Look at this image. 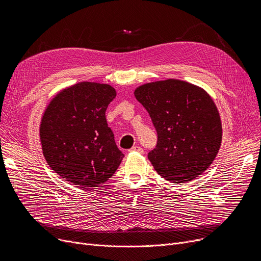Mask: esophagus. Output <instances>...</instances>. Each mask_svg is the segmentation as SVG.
Wrapping results in <instances>:
<instances>
[{"mask_svg":"<svg viewBox=\"0 0 261 261\" xmlns=\"http://www.w3.org/2000/svg\"><path fill=\"white\" fill-rule=\"evenodd\" d=\"M130 151H136V152L143 153V152H144V150H143V148H142V147H140V146H133V147L130 149Z\"/></svg>","mask_w":261,"mask_h":261,"instance_id":"1","label":"esophagus"}]
</instances>
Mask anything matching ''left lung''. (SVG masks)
I'll return each mask as SVG.
<instances>
[{"instance_id":"obj_1","label":"left lung","mask_w":261,"mask_h":261,"mask_svg":"<svg viewBox=\"0 0 261 261\" xmlns=\"http://www.w3.org/2000/svg\"><path fill=\"white\" fill-rule=\"evenodd\" d=\"M134 96L158 132L156 147L148 159L162 177L185 183L211 166L221 146L222 125L206 91L187 81L166 79L136 88Z\"/></svg>"}]
</instances>
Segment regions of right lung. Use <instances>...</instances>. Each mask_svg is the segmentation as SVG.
<instances>
[{
  "label": "right lung",
  "instance_id": "add662e5",
  "mask_svg": "<svg viewBox=\"0 0 261 261\" xmlns=\"http://www.w3.org/2000/svg\"><path fill=\"white\" fill-rule=\"evenodd\" d=\"M115 96L110 85L78 82L55 96L41 119L40 141L47 164L79 188L107 182L123 158L106 119Z\"/></svg>",
  "mask_w": 261,
  "mask_h": 261
}]
</instances>
